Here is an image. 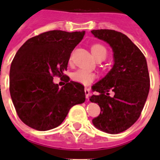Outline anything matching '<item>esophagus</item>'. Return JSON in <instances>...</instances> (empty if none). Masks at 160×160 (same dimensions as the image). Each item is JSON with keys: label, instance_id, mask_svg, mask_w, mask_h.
Returning a JSON list of instances; mask_svg holds the SVG:
<instances>
[{"label": "esophagus", "instance_id": "1", "mask_svg": "<svg viewBox=\"0 0 160 160\" xmlns=\"http://www.w3.org/2000/svg\"><path fill=\"white\" fill-rule=\"evenodd\" d=\"M84 90H85V94H86V97H87V98H89V97H90V89L87 88V87H85Z\"/></svg>", "mask_w": 160, "mask_h": 160}]
</instances>
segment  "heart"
Here are the masks:
<instances>
[{
    "label": "heart",
    "mask_w": 160,
    "mask_h": 160,
    "mask_svg": "<svg viewBox=\"0 0 160 160\" xmlns=\"http://www.w3.org/2000/svg\"><path fill=\"white\" fill-rule=\"evenodd\" d=\"M90 49H91L92 54L94 55L95 58H105L106 56H107V49L102 44H93L90 47ZM71 78L72 80L76 82L81 83L83 85H88L94 80L95 73L90 71V70H86V69H78L72 73Z\"/></svg>",
    "instance_id": "1"
}]
</instances>
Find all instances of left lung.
<instances>
[{
    "instance_id": "left-lung-1",
    "label": "left lung",
    "mask_w": 160,
    "mask_h": 160,
    "mask_svg": "<svg viewBox=\"0 0 160 160\" xmlns=\"http://www.w3.org/2000/svg\"><path fill=\"white\" fill-rule=\"evenodd\" d=\"M91 32L110 44L114 59L111 71L91 87L95 94L90 101L101 108L93 123L104 132L118 134L140 117L150 89L148 64L140 49L122 32L112 29H94Z\"/></svg>"
}]
</instances>
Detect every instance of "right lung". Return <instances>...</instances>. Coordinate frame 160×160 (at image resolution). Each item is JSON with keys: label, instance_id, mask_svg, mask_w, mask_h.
I'll return each mask as SVG.
<instances>
[{"label": "right lung", "instance_id": "right-lung-1", "mask_svg": "<svg viewBox=\"0 0 160 160\" xmlns=\"http://www.w3.org/2000/svg\"><path fill=\"white\" fill-rule=\"evenodd\" d=\"M85 34L51 30L29 38L11 63L9 91L18 117L29 128L48 131L64 121L70 109L86 100L84 87L64 74L70 54ZM62 77V88L52 82ZM65 84V83H64Z\"/></svg>", "mask_w": 160, "mask_h": 160}]
</instances>
